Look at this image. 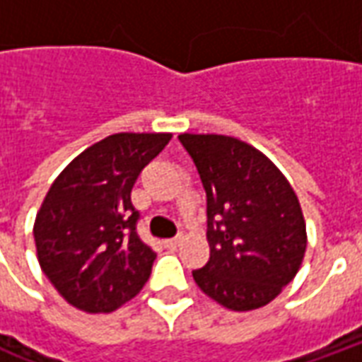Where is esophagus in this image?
<instances>
[{
  "label": "esophagus",
  "instance_id": "esophagus-1",
  "mask_svg": "<svg viewBox=\"0 0 362 362\" xmlns=\"http://www.w3.org/2000/svg\"><path fill=\"white\" fill-rule=\"evenodd\" d=\"M182 244V238L178 236V238H170V240H165V246L166 248H170V250H176L178 246Z\"/></svg>",
  "mask_w": 362,
  "mask_h": 362
}]
</instances>
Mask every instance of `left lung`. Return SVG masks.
<instances>
[{
  "label": "left lung",
  "mask_w": 362,
  "mask_h": 362,
  "mask_svg": "<svg viewBox=\"0 0 362 362\" xmlns=\"http://www.w3.org/2000/svg\"><path fill=\"white\" fill-rule=\"evenodd\" d=\"M207 194L209 262L197 287L228 310L266 306L293 281L306 252V223L277 166L230 135L180 134Z\"/></svg>",
  "instance_id": "1"
}]
</instances>
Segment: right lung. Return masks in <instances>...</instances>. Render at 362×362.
Instances as JSON below:
<instances>
[{"mask_svg":"<svg viewBox=\"0 0 362 362\" xmlns=\"http://www.w3.org/2000/svg\"><path fill=\"white\" fill-rule=\"evenodd\" d=\"M173 134H114L52 182L35 219L36 258L67 303L89 314L134 298L157 254L135 233L132 188Z\"/></svg>","mask_w":362,"mask_h":362,"instance_id":"obj_1","label":"right lung"}]
</instances>
